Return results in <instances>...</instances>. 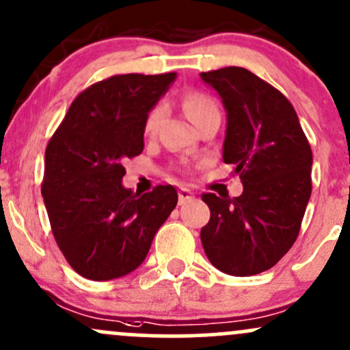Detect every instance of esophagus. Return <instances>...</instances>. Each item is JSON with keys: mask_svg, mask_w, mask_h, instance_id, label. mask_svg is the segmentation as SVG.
I'll return each mask as SVG.
<instances>
[{"mask_svg": "<svg viewBox=\"0 0 350 350\" xmlns=\"http://www.w3.org/2000/svg\"><path fill=\"white\" fill-rule=\"evenodd\" d=\"M193 191L191 189H186V187H183V189H179V204H184L186 201H189L191 198H193Z\"/></svg>", "mask_w": 350, "mask_h": 350, "instance_id": "obj_1", "label": "esophagus"}]
</instances>
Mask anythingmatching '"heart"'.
Masks as SVG:
<instances>
[{"label": "heart", "instance_id": "b5f03b06", "mask_svg": "<svg viewBox=\"0 0 350 350\" xmlns=\"http://www.w3.org/2000/svg\"><path fill=\"white\" fill-rule=\"evenodd\" d=\"M183 107L184 111H186L187 118H189L194 124L201 122L202 119L211 116V114L219 113V107L216 103L213 101V98H209V96L204 93L186 94L183 99ZM163 118H164V106L157 105L152 107V109L148 113V116H146L144 133L149 134V136L154 134L157 131V128H159Z\"/></svg>", "mask_w": 350, "mask_h": 350}]
</instances>
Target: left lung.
Returning <instances> with one entry per match:
<instances>
[{
  "label": "left lung",
  "mask_w": 350,
  "mask_h": 350,
  "mask_svg": "<svg viewBox=\"0 0 350 350\" xmlns=\"http://www.w3.org/2000/svg\"><path fill=\"white\" fill-rule=\"evenodd\" d=\"M228 113L222 159L244 184L237 198L202 194L207 259L231 275H254L281 260L299 236L312 183V151L293 105L244 68L201 72Z\"/></svg>",
  "instance_id": "8db88e82"
}]
</instances>
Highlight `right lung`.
<instances>
[{"instance_id":"add662e5","label":"right lung","mask_w":350,"mask_h":350,"mask_svg":"<svg viewBox=\"0 0 350 350\" xmlns=\"http://www.w3.org/2000/svg\"><path fill=\"white\" fill-rule=\"evenodd\" d=\"M174 79L133 72L93 84L46 146L41 194L53 236L83 278L109 281L139 267L178 204L169 184L139 196L121 183L126 157L144 149L146 116Z\"/></svg>"}]
</instances>
